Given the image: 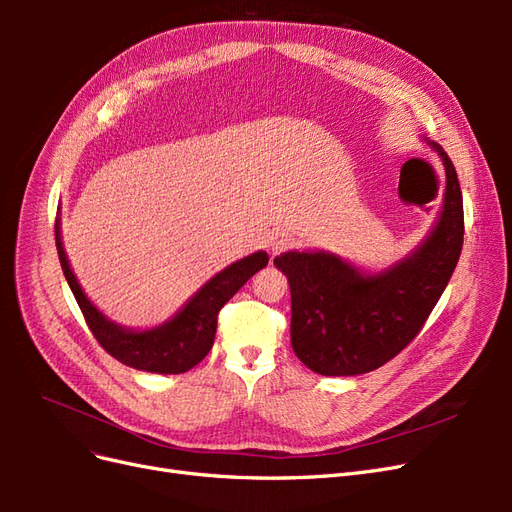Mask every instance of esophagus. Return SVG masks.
<instances>
[{
    "label": "esophagus",
    "instance_id": "obj_1",
    "mask_svg": "<svg viewBox=\"0 0 512 512\" xmlns=\"http://www.w3.org/2000/svg\"><path fill=\"white\" fill-rule=\"evenodd\" d=\"M292 245H294V239L288 235V232H273V235L267 239V247H269L271 256H277V254L290 250Z\"/></svg>",
    "mask_w": 512,
    "mask_h": 512
}]
</instances>
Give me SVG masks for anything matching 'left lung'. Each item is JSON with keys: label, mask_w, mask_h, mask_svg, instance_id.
Segmentation results:
<instances>
[{"label": "left lung", "mask_w": 512, "mask_h": 512, "mask_svg": "<svg viewBox=\"0 0 512 512\" xmlns=\"http://www.w3.org/2000/svg\"><path fill=\"white\" fill-rule=\"evenodd\" d=\"M442 211L429 235L384 271L367 273L327 250L284 252L273 260L290 284V342L320 376H359L382 367L421 331L451 280L463 245V198L446 151Z\"/></svg>", "instance_id": "left-lung-1"}]
</instances>
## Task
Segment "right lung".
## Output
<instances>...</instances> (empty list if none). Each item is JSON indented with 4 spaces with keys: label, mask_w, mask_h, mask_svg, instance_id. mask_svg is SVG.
Returning a JSON list of instances; mask_svg holds the SVG:
<instances>
[{
    "label": "right lung",
    "mask_w": 512,
    "mask_h": 512,
    "mask_svg": "<svg viewBox=\"0 0 512 512\" xmlns=\"http://www.w3.org/2000/svg\"><path fill=\"white\" fill-rule=\"evenodd\" d=\"M55 243L68 286L98 344L108 354L115 356L119 363L141 371H151V374H183V371L203 361L213 346L220 309L235 297V292L256 271L267 267L269 262V254L262 250L232 262L224 271L213 275L205 286H200L194 292V297L185 301L173 318H168L153 329L136 331L108 320L87 299L68 262L64 241H61L59 215L55 222Z\"/></svg>",
    "instance_id": "obj_1"
}]
</instances>
